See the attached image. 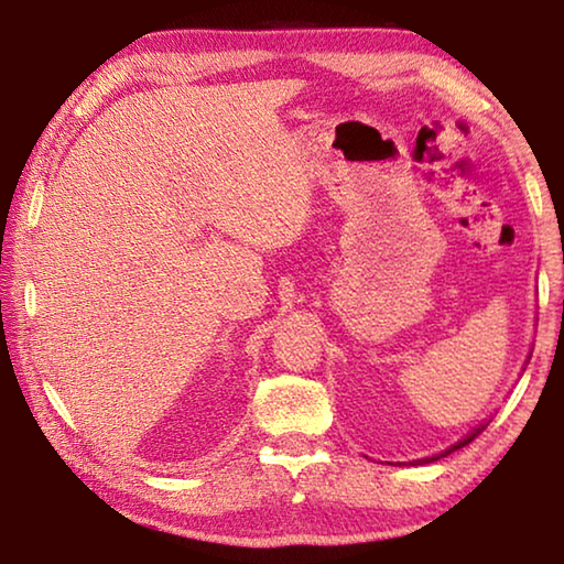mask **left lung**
Masks as SVG:
<instances>
[{
  "label": "left lung",
  "instance_id": "obj_1",
  "mask_svg": "<svg viewBox=\"0 0 564 564\" xmlns=\"http://www.w3.org/2000/svg\"><path fill=\"white\" fill-rule=\"evenodd\" d=\"M482 431H485V425H482V427H477V431H475V433H470V435H467V437H465V441H460V443H457V445H453V447H451V451H445V453H443L441 457H445V455H451L453 451H460V447H463V445H467V443H473V441H475V437H477V435H480ZM431 460H437V457H427V463H431Z\"/></svg>",
  "mask_w": 564,
  "mask_h": 564
}]
</instances>
